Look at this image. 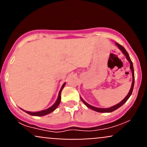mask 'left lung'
Instances as JSON below:
<instances>
[{
  "label": "left lung",
  "instance_id": "obj_1",
  "mask_svg": "<svg viewBox=\"0 0 147 147\" xmlns=\"http://www.w3.org/2000/svg\"><path fill=\"white\" fill-rule=\"evenodd\" d=\"M115 45H117L118 47V48L119 49V50L122 51V52L123 54H124V55H125L126 59L129 61V62L130 63V68H131V72H132V77H133V81H132V84H131V89H130L129 93H128V95L126 96L125 98L124 99H122V101H121L120 102L118 103L117 104H116V105H115L113 106H111L110 108H108V109H102V108H97V107H95V106H92L90 105L89 104H88L86 102H85V101L82 98V97H80L81 99H82V102H84V104H85L86 106H87L88 108H89V109H92V110L95 111H97V112H99V113H111L113 112V111L117 110V109H119V107H121L123 104L125 103L126 101L129 99V98L130 97V96L131 95V94H132V92H133V87H134V81H135V76H134V69H133V63L132 61H131V59H130V57L129 55V54H128V52H126V50H125V48H124V47L122 46L121 45H119V43H115Z\"/></svg>",
  "mask_w": 147,
  "mask_h": 147
}]
</instances>
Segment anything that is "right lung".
I'll return each instance as SVG.
<instances>
[{
	"mask_svg": "<svg viewBox=\"0 0 147 147\" xmlns=\"http://www.w3.org/2000/svg\"><path fill=\"white\" fill-rule=\"evenodd\" d=\"M65 83H64L63 85H62L61 88V90L59 91V92L58 98H57L56 102H55V103L53 104V105H52V106H50V107L48 108V109H45V110L41 111H37V112H30V111H26L23 110V109H21L23 111H25V113H28L29 115H32V116H43V115H48L49 113H50L53 112V111L57 109V106H59V104H60L61 93V91H62V90H63L64 86H65Z\"/></svg>",
	"mask_w": 147,
	"mask_h": 147,
	"instance_id": "obj_1",
	"label": "right lung"
}]
</instances>
